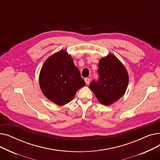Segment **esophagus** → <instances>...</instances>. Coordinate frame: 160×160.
<instances>
[{"label": "esophagus", "instance_id": "esophagus-1", "mask_svg": "<svg viewBox=\"0 0 160 160\" xmlns=\"http://www.w3.org/2000/svg\"><path fill=\"white\" fill-rule=\"evenodd\" d=\"M84 80H85V82H86V84H89V82H90L91 79H90L89 78H86Z\"/></svg>", "mask_w": 160, "mask_h": 160}]
</instances>
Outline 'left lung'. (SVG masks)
Instances as JSON below:
<instances>
[{
    "instance_id": "left-lung-1",
    "label": "left lung",
    "mask_w": 160,
    "mask_h": 160,
    "mask_svg": "<svg viewBox=\"0 0 160 160\" xmlns=\"http://www.w3.org/2000/svg\"><path fill=\"white\" fill-rule=\"evenodd\" d=\"M97 72L98 79L92 80L89 87L100 103L110 105L125 93L128 83L127 71L118 59L109 54L100 60Z\"/></svg>"
}]
</instances>
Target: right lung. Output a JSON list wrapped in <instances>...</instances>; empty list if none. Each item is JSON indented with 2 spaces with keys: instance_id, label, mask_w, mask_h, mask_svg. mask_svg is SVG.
I'll list each match as a JSON object with an SVG mask.
<instances>
[{
  "instance_id": "right-lung-1",
  "label": "right lung",
  "mask_w": 160,
  "mask_h": 160,
  "mask_svg": "<svg viewBox=\"0 0 160 160\" xmlns=\"http://www.w3.org/2000/svg\"><path fill=\"white\" fill-rule=\"evenodd\" d=\"M39 84L43 93L54 103H69L86 85L72 58L62 50L49 57L42 67Z\"/></svg>"
}]
</instances>
